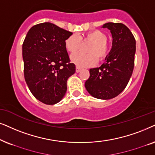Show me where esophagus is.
Returning <instances> with one entry per match:
<instances>
[{"label":"esophagus","mask_w":155,"mask_h":155,"mask_svg":"<svg viewBox=\"0 0 155 155\" xmlns=\"http://www.w3.org/2000/svg\"><path fill=\"white\" fill-rule=\"evenodd\" d=\"M81 68H79V67H76V71L77 72V73H79V72H80L81 71Z\"/></svg>","instance_id":"esophagus-1"}]
</instances>
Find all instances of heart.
<instances>
[{
	"mask_svg": "<svg viewBox=\"0 0 155 155\" xmlns=\"http://www.w3.org/2000/svg\"><path fill=\"white\" fill-rule=\"evenodd\" d=\"M81 40L89 41L92 44L88 47L87 54L76 53L71 56V62L78 67H91L96 64V57L101 60L108 54L109 47L106 43L107 36L102 31L96 30L84 35H71L64 42L66 49L70 53L76 52L79 48Z\"/></svg>",
	"mask_w": 155,
	"mask_h": 155,
	"instance_id": "obj_1",
	"label": "heart"
}]
</instances>
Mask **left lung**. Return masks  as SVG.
Returning <instances> with one entry per match:
<instances>
[{
  "mask_svg": "<svg viewBox=\"0 0 155 155\" xmlns=\"http://www.w3.org/2000/svg\"><path fill=\"white\" fill-rule=\"evenodd\" d=\"M102 28L110 31L112 48L100 67L90 69L85 87L94 98L108 100L118 96L128 84L134 69L136 42L124 24L108 22Z\"/></svg>",
  "mask_w": 155,
  "mask_h": 155,
  "instance_id": "8db88e82",
  "label": "left lung"
}]
</instances>
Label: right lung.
<instances>
[{
	"mask_svg": "<svg viewBox=\"0 0 155 155\" xmlns=\"http://www.w3.org/2000/svg\"><path fill=\"white\" fill-rule=\"evenodd\" d=\"M72 34L47 22L32 27L25 38V79L33 96L43 104L60 101L67 92V79L75 73L64 45Z\"/></svg>",
	"mask_w": 155,
	"mask_h": 155,
	"instance_id": "obj_1",
	"label": "right lung"
}]
</instances>
